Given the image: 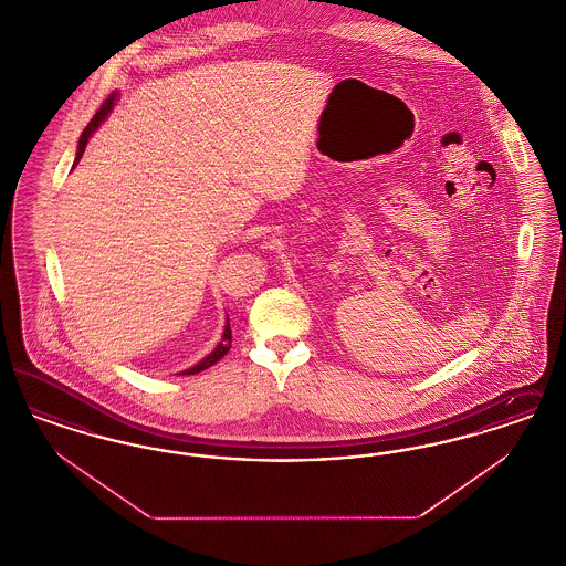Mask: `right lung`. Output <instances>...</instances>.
<instances>
[{"label":"right lung","mask_w":566,"mask_h":566,"mask_svg":"<svg viewBox=\"0 0 566 566\" xmlns=\"http://www.w3.org/2000/svg\"><path fill=\"white\" fill-rule=\"evenodd\" d=\"M114 99H116V95H109L108 99L102 104V108L95 112V116L91 118V123L86 125V129L82 132L81 139H78V153H76V163L81 161L82 153H84V148H86V142H88V137L91 134L106 120V116L109 114V109L114 106ZM231 348V324L227 321L224 324V333H222V342L216 346L214 352L210 354V356H206L201 363H197L195 367H190L187 371H182V376H195V374H199V371H203V369H208V367H212L214 363H218L227 352Z\"/></svg>","instance_id":"obj_1"}]
</instances>
